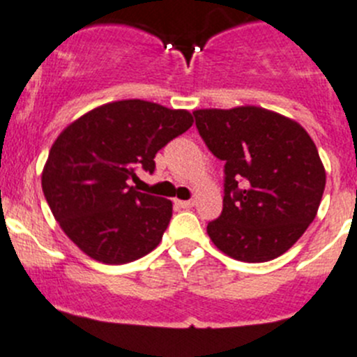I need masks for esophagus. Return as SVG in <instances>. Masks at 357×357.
Returning <instances> with one entry per match:
<instances>
[{
    "mask_svg": "<svg viewBox=\"0 0 357 357\" xmlns=\"http://www.w3.org/2000/svg\"><path fill=\"white\" fill-rule=\"evenodd\" d=\"M176 204H178L179 208H183V209H188V208H194L195 201H194V199H190V201H176Z\"/></svg>",
    "mask_w": 357,
    "mask_h": 357,
    "instance_id": "1",
    "label": "esophagus"
}]
</instances>
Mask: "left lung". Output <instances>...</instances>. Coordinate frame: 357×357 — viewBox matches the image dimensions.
<instances>
[{
    "instance_id": "8db88e82",
    "label": "left lung",
    "mask_w": 357,
    "mask_h": 357,
    "mask_svg": "<svg viewBox=\"0 0 357 357\" xmlns=\"http://www.w3.org/2000/svg\"><path fill=\"white\" fill-rule=\"evenodd\" d=\"M209 151L224 160V209L208 224L218 250L243 262L285 254L317 215L326 171L299 123L262 107L195 111Z\"/></svg>"
}]
</instances>
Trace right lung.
Returning <instances> with one entry per match:
<instances>
[{"instance_id":"obj_1","label":"right lung","mask_w":357,"mask_h":357,"mask_svg":"<svg viewBox=\"0 0 357 357\" xmlns=\"http://www.w3.org/2000/svg\"><path fill=\"white\" fill-rule=\"evenodd\" d=\"M194 118L146 100L100 105L66 126L49 151L42 190L59 227L103 264H126L158 246L172 202L142 194L135 169L155 171V155Z\"/></svg>"}]
</instances>
